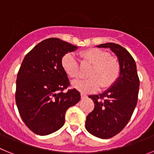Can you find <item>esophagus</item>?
Here are the masks:
<instances>
[{
	"mask_svg": "<svg viewBox=\"0 0 154 154\" xmlns=\"http://www.w3.org/2000/svg\"><path fill=\"white\" fill-rule=\"evenodd\" d=\"M81 99H85V98H86V97H88V96H87L86 94H85L81 93Z\"/></svg>",
	"mask_w": 154,
	"mask_h": 154,
	"instance_id": "1",
	"label": "esophagus"
}]
</instances>
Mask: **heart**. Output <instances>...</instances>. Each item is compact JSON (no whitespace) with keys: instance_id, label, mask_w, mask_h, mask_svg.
Returning <instances> with one entry per match:
<instances>
[{"instance_id":"1","label":"heart","mask_w":154,"mask_h":154,"mask_svg":"<svg viewBox=\"0 0 154 154\" xmlns=\"http://www.w3.org/2000/svg\"><path fill=\"white\" fill-rule=\"evenodd\" d=\"M83 64H90L88 78L73 84V87L82 92L95 91L111 88L117 81L121 73L120 63L116 57L109 56V53L97 48H90L78 53ZM61 66L66 75L72 80L79 77V63L71 53H66L61 59Z\"/></svg>"}]
</instances>
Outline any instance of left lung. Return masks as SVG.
<instances>
[{"label": "left lung", "mask_w": 154, "mask_h": 154, "mask_svg": "<svg viewBox=\"0 0 154 154\" xmlns=\"http://www.w3.org/2000/svg\"><path fill=\"white\" fill-rule=\"evenodd\" d=\"M98 47L110 48L119 58L121 73L114 85L101 94L90 95L94 109L87 116L85 127L93 136L112 138L125 128L138 101L139 79L134 59L124 47L113 42Z\"/></svg>", "instance_id": "obj_1"}]
</instances>
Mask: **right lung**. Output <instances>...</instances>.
<instances>
[{
	"label": "right lung",
	"instance_id": "add662e5",
	"mask_svg": "<svg viewBox=\"0 0 154 154\" xmlns=\"http://www.w3.org/2000/svg\"><path fill=\"white\" fill-rule=\"evenodd\" d=\"M77 46L57 38L37 44L26 54L16 81L15 101L21 119L33 133L51 134L63 125L69 107L81 100V94L70 87L61 66V59Z\"/></svg>",
	"mask_w": 154,
	"mask_h": 154
}]
</instances>
